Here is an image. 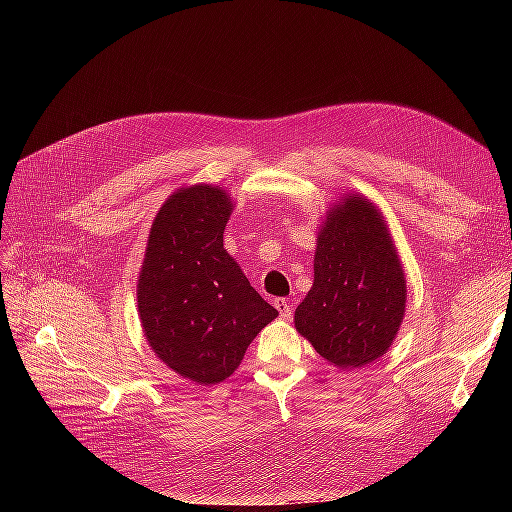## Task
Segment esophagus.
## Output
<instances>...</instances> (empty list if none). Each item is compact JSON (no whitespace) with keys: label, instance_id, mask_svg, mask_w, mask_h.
Here are the masks:
<instances>
[{"label":"esophagus","instance_id":"1","mask_svg":"<svg viewBox=\"0 0 512 512\" xmlns=\"http://www.w3.org/2000/svg\"><path fill=\"white\" fill-rule=\"evenodd\" d=\"M275 307H277V312H280V318H284V320L292 318V305L288 299H284V297L275 299Z\"/></svg>","mask_w":512,"mask_h":512}]
</instances>
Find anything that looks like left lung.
Returning a JSON list of instances; mask_svg holds the SVG:
<instances>
[{
	"instance_id": "obj_1",
	"label": "left lung",
	"mask_w": 512,
	"mask_h": 512,
	"mask_svg": "<svg viewBox=\"0 0 512 512\" xmlns=\"http://www.w3.org/2000/svg\"><path fill=\"white\" fill-rule=\"evenodd\" d=\"M406 273L376 203L339 196L318 226L314 284L294 327L339 369L374 363L393 346L406 316Z\"/></svg>"
}]
</instances>
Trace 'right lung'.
I'll return each mask as SVG.
<instances>
[{
  "label": "right lung",
  "instance_id": "obj_1",
  "mask_svg": "<svg viewBox=\"0 0 512 512\" xmlns=\"http://www.w3.org/2000/svg\"><path fill=\"white\" fill-rule=\"evenodd\" d=\"M232 209L220 185L175 190L153 218L136 284L147 344L175 374L203 386L235 374L252 339L277 318L226 252Z\"/></svg>",
  "mask_w": 512,
  "mask_h": 512
}]
</instances>
